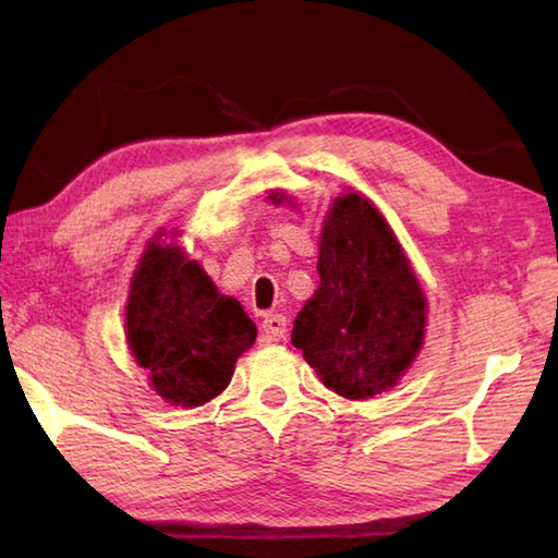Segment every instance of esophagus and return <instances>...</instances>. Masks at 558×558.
<instances>
[{
    "instance_id": "obj_1",
    "label": "esophagus",
    "mask_w": 558,
    "mask_h": 558,
    "mask_svg": "<svg viewBox=\"0 0 558 558\" xmlns=\"http://www.w3.org/2000/svg\"><path fill=\"white\" fill-rule=\"evenodd\" d=\"M260 328H264V333L268 340L278 342L286 338L288 333V318L282 314H266L264 322H260Z\"/></svg>"
}]
</instances>
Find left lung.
Returning <instances> with one entry per match:
<instances>
[{
  "label": "left lung",
  "mask_w": 558,
  "mask_h": 558,
  "mask_svg": "<svg viewBox=\"0 0 558 558\" xmlns=\"http://www.w3.org/2000/svg\"><path fill=\"white\" fill-rule=\"evenodd\" d=\"M282 198L270 194L272 204ZM316 270L322 282L294 318L292 345L342 398L366 400L393 388L422 348L426 298L369 198L342 194L333 201Z\"/></svg>",
  "instance_id": "obj_1"
}]
</instances>
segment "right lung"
I'll return each instance as SVG.
<instances>
[{
    "mask_svg": "<svg viewBox=\"0 0 558 558\" xmlns=\"http://www.w3.org/2000/svg\"><path fill=\"white\" fill-rule=\"evenodd\" d=\"M254 340L242 304L220 294L182 246L148 242L129 292L126 342L160 398L198 408L220 396Z\"/></svg>",
    "mask_w": 558,
    "mask_h": 558,
    "instance_id": "add662e5",
    "label": "right lung"
}]
</instances>
